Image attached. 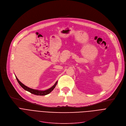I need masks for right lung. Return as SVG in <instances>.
<instances>
[{"mask_svg": "<svg viewBox=\"0 0 126 126\" xmlns=\"http://www.w3.org/2000/svg\"><path fill=\"white\" fill-rule=\"evenodd\" d=\"M16 78L17 79V80L18 82V83L19 84V85L21 86L25 90L28 91L30 92H31V94H34L37 95H45L46 94H49L50 92H51L55 88L56 86L58 83V82H56V83H55V84L52 86L51 88H50L49 89H47V90H46L44 91H41V90H35V89H33L32 88H30L29 87H28L27 86H26L25 85H24L23 84H22L20 81H19V80L18 79V78L16 77Z\"/></svg>", "mask_w": 126, "mask_h": 126, "instance_id": "obj_1", "label": "right lung"}]
</instances>
